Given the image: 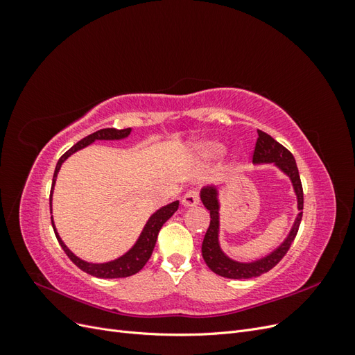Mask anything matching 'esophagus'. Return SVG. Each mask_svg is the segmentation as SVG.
<instances>
[{
	"label": "esophagus",
	"mask_w": 355,
	"mask_h": 355,
	"mask_svg": "<svg viewBox=\"0 0 355 355\" xmlns=\"http://www.w3.org/2000/svg\"><path fill=\"white\" fill-rule=\"evenodd\" d=\"M200 201V194L197 189H189L187 194L182 198V204H184V207H194L197 206Z\"/></svg>",
	"instance_id": "34e87169"
}]
</instances>
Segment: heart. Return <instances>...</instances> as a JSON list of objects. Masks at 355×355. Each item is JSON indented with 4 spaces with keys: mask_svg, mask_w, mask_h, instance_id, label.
Wrapping results in <instances>:
<instances>
[{
    "mask_svg": "<svg viewBox=\"0 0 355 355\" xmlns=\"http://www.w3.org/2000/svg\"><path fill=\"white\" fill-rule=\"evenodd\" d=\"M201 151L206 155H218L219 153H222V146L219 144H206L201 146Z\"/></svg>",
    "mask_w": 355,
    "mask_h": 355,
    "instance_id": "1",
    "label": "heart"
}]
</instances>
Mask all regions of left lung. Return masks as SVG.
I'll return each mask as SVG.
<instances>
[{"label":"left lung","instance_id":"obj_1","mask_svg":"<svg viewBox=\"0 0 355 355\" xmlns=\"http://www.w3.org/2000/svg\"><path fill=\"white\" fill-rule=\"evenodd\" d=\"M253 163L254 164L274 163L284 175L290 178L296 198H297L299 213L295 219L292 230H290L287 235V239L278 245L274 252L253 262H237L225 254L219 244V207L220 206H219V198H218V188L206 187L201 189V201L204 204V207L210 211V225L206 235H204L202 245H201L202 259L214 274L227 277V278H235V280L254 278L272 270V268L280 262L288 252L290 245H292L297 234L300 220H302L304 189H302V184H300L299 170L292 153H290L288 149H286L282 144H278L275 139L271 137L268 133L257 130V141L253 151Z\"/></svg>","mask_w":355,"mask_h":355}]
</instances>
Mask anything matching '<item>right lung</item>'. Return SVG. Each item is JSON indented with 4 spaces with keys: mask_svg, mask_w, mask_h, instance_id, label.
<instances>
[{
    "mask_svg": "<svg viewBox=\"0 0 355 355\" xmlns=\"http://www.w3.org/2000/svg\"><path fill=\"white\" fill-rule=\"evenodd\" d=\"M130 132H132V128H123V130H116V128H102V130H98V132H94L89 136H85L84 139H81L80 142L75 144L71 149H68V151L59 158L56 168H55V175H53V184H51V191H50V213H51L53 188H55L56 178H58V173H59L63 161H65L68 157H71L73 153H77V151H80V149L89 146L94 141H120V139H124L130 135ZM178 207H179V201H173V202L167 204V206L158 209L153 214V216L148 219L146 225L144 227V231L141 232V235H139V239L132 249L127 253H124L123 256L118 257V259L111 261V262H105V263L85 262V261L80 259L78 256H75L68 249L67 244L63 243L62 239L59 237V234L55 227V222H53V216H51V225H53V230H55L56 239L63 249V252L68 254L69 259L75 265H77L81 271L87 272L93 277H98V278H124V277H130V275L139 272L145 266V263L149 261V257H151V254H153L161 227H163V225L171 216H173V213L178 210Z\"/></svg>",
    "mask_w": 355,
    "mask_h": 355,
    "instance_id": "obj_1",
    "label": "right lung"
}]
</instances>
